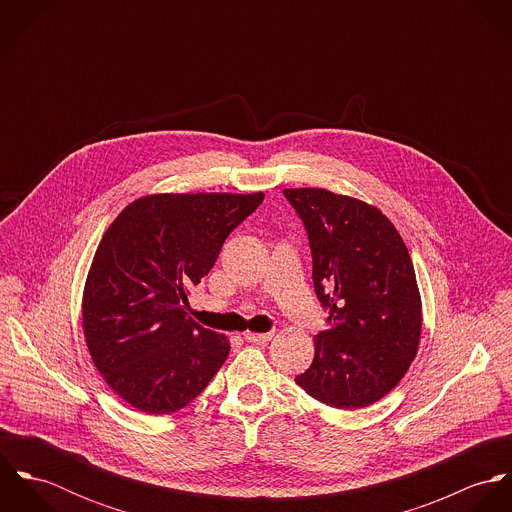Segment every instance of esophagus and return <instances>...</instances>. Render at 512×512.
<instances>
[{
	"label": "esophagus",
	"mask_w": 512,
	"mask_h": 512,
	"mask_svg": "<svg viewBox=\"0 0 512 512\" xmlns=\"http://www.w3.org/2000/svg\"><path fill=\"white\" fill-rule=\"evenodd\" d=\"M274 337V333H244V339L248 343H268Z\"/></svg>",
	"instance_id": "esophagus-1"
}]
</instances>
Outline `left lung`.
<instances>
[{"label": "left lung", "mask_w": 512, "mask_h": 512, "mask_svg": "<svg viewBox=\"0 0 512 512\" xmlns=\"http://www.w3.org/2000/svg\"><path fill=\"white\" fill-rule=\"evenodd\" d=\"M303 220L313 286L329 309L315 357L295 382L315 400L357 410L406 374L422 335V297L408 248L380 209L327 189H284Z\"/></svg>", "instance_id": "8db88e82"}]
</instances>
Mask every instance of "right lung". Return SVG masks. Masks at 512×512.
<instances>
[{
	"instance_id": "right-lung-1",
	"label": "right lung",
	"mask_w": 512,
	"mask_h": 512,
	"mask_svg": "<svg viewBox=\"0 0 512 512\" xmlns=\"http://www.w3.org/2000/svg\"><path fill=\"white\" fill-rule=\"evenodd\" d=\"M264 193H157L130 203L104 232L82 293L92 363L130 406L151 416L193 402L226 361L224 335L187 317V293Z\"/></svg>"
}]
</instances>
